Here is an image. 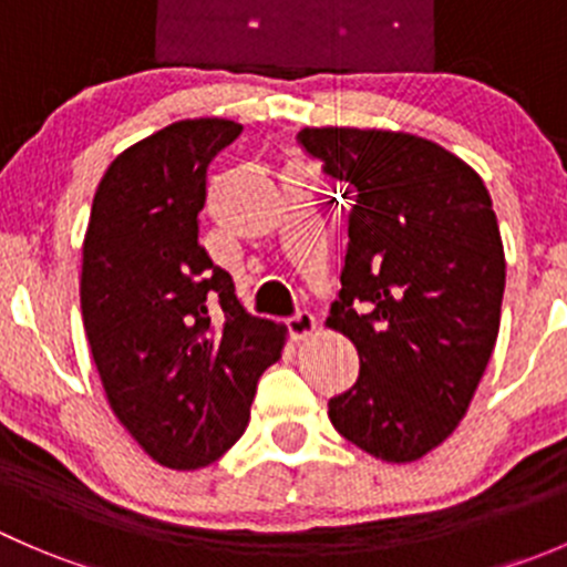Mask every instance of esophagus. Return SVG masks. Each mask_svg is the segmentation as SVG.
Listing matches in <instances>:
<instances>
[{
  "label": "esophagus",
  "instance_id": "1",
  "mask_svg": "<svg viewBox=\"0 0 567 567\" xmlns=\"http://www.w3.org/2000/svg\"><path fill=\"white\" fill-rule=\"evenodd\" d=\"M316 326H318V318L312 316L310 310H299L293 318H288V331L293 340H307V337L316 331Z\"/></svg>",
  "mask_w": 567,
  "mask_h": 567
}]
</instances>
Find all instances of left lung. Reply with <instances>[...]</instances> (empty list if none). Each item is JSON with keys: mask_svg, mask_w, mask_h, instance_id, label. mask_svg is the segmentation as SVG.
<instances>
[{"mask_svg": "<svg viewBox=\"0 0 567 567\" xmlns=\"http://www.w3.org/2000/svg\"><path fill=\"white\" fill-rule=\"evenodd\" d=\"M299 145L348 205L326 323L357 346L359 379L329 400V420L375 458L416 461L458 427L499 334L505 249L491 194L420 136L305 128Z\"/></svg>", "mask_w": 567, "mask_h": 567, "instance_id": "8db88e82", "label": "left lung"}]
</instances>
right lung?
Listing matches in <instances>:
<instances>
[{"label": "right lung", "instance_id": "right-lung-1", "mask_svg": "<svg viewBox=\"0 0 567 567\" xmlns=\"http://www.w3.org/2000/svg\"><path fill=\"white\" fill-rule=\"evenodd\" d=\"M241 125L181 120L109 164L82 249V318L109 405L169 468L225 455L249 425L285 326L251 318L199 247L208 167Z\"/></svg>", "mask_w": 567, "mask_h": 567}]
</instances>
